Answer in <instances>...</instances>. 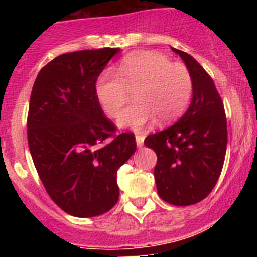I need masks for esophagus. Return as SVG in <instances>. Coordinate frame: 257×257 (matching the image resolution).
<instances>
[{"mask_svg": "<svg viewBox=\"0 0 257 257\" xmlns=\"http://www.w3.org/2000/svg\"><path fill=\"white\" fill-rule=\"evenodd\" d=\"M144 139H145V136L144 135H138L135 136V140H136V145H138V148H142L143 144H144Z\"/></svg>", "mask_w": 257, "mask_h": 257, "instance_id": "34e87169", "label": "esophagus"}]
</instances>
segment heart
Masks as SVG:
<instances>
[{
    "mask_svg": "<svg viewBox=\"0 0 257 257\" xmlns=\"http://www.w3.org/2000/svg\"><path fill=\"white\" fill-rule=\"evenodd\" d=\"M190 72L180 63L154 51H138L124 56L117 74L105 72L95 86L96 99L108 117H117L134 94L135 103L118 118V126L139 131L153 123L167 124L178 119L192 96Z\"/></svg>",
    "mask_w": 257,
    "mask_h": 257,
    "instance_id": "heart-1",
    "label": "heart"
}]
</instances>
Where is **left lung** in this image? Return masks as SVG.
<instances>
[{"instance_id":"left-lung-1","label":"left lung","mask_w":257,"mask_h":257,"mask_svg":"<svg viewBox=\"0 0 257 257\" xmlns=\"http://www.w3.org/2000/svg\"><path fill=\"white\" fill-rule=\"evenodd\" d=\"M172 50L192 76V103L174 126L147 136L144 144L157 154L154 179L161 198L190 206L205 199L219 180L228 143L226 117L207 72L189 54Z\"/></svg>"}]
</instances>
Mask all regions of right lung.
I'll return each mask as SVG.
<instances>
[{"instance_id": "right-lung-1", "label": "right lung", "mask_w": 257, "mask_h": 257, "mask_svg": "<svg viewBox=\"0 0 257 257\" xmlns=\"http://www.w3.org/2000/svg\"><path fill=\"white\" fill-rule=\"evenodd\" d=\"M118 51L105 47L56 56L32 88L27 119L32 160L50 198L72 216H99L117 203V171L136 151L135 135H115L95 94L97 77Z\"/></svg>"}]
</instances>
